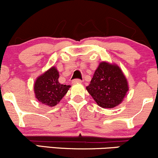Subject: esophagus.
Wrapping results in <instances>:
<instances>
[{
    "label": "esophagus",
    "instance_id": "1",
    "mask_svg": "<svg viewBox=\"0 0 158 158\" xmlns=\"http://www.w3.org/2000/svg\"><path fill=\"white\" fill-rule=\"evenodd\" d=\"M81 79H73V80L72 81V83H73V84H78V83H81Z\"/></svg>",
    "mask_w": 158,
    "mask_h": 158
}]
</instances>
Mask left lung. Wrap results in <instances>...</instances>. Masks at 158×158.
I'll return each instance as SVG.
<instances>
[{"label":"left lung","mask_w":158,"mask_h":158,"mask_svg":"<svg viewBox=\"0 0 158 158\" xmlns=\"http://www.w3.org/2000/svg\"><path fill=\"white\" fill-rule=\"evenodd\" d=\"M86 89L98 106L113 108L123 102L128 85L119 66L102 61L99 63Z\"/></svg>","instance_id":"8db88e82"}]
</instances>
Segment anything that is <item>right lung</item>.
Returning <instances> with one entry per match:
<instances>
[{
	"label": "right lung",
	"instance_id": "1",
	"mask_svg": "<svg viewBox=\"0 0 158 158\" xmlns=\"http://www.w3.org/2000/svg\"><path fill=\"white\" fill-rule=\"evenodd\" d=\"M59 78V71L55 67H52L36 79L34 92L35 98L40 102L53 107L64 97L70 85L60 84Z\"/></svg>",
	"mask_w": 158,
	"mask_h": 158
}]
</instances>
